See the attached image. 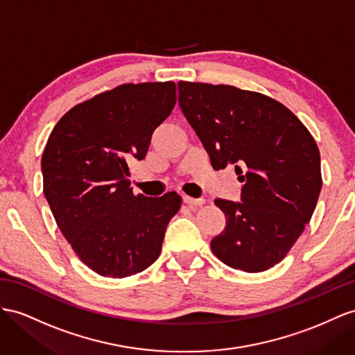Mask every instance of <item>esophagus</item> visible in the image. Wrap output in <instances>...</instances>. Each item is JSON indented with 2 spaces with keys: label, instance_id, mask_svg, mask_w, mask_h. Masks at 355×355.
I'll use <instances>...</instances> for the list:
<instances>
[{
  "label": "esophagus",
  "instance_id": "esophagus-1",
  "mask_svg": "<svg viewBox=\"0 0 355 355\" xmlns=\"http://www.w3.org/2000/svg\"><path fill=\"white\" fill-rule=\"evenodd\" d=\"M183 202H184V204H187L189 207H192V208H198V207H201V205L205 202V199H204V198H190V196H183Z\"/></svg>",
  "mask_w": 355,
  "mask_h": 355
}]
</instances>
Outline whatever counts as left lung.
<instances>
[{
    "label": "left lung",
    "mask_w": 355,
    "mask_h": 355,
    "mask_svg": "<svg viewBox=\"0 0 355 355\" xmlns=\"http://www.w3.org/2000/svg\"><path fill=\"white\" fill-rule=\"evenodd\" d=\"M178 105L213 169L234 165L240 202L214 199L226 217L211 250L235 270L275 267L309 223L320 196L321 157L298 118L264 94L178 83Z\"/></svg>",
    "instance_id": "obj_1"
}]
</instances>
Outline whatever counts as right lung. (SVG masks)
<instances>
[{"instance_id": "right-lung-1", "label": "right lung", "mask_w": 355, "mask_h": 355, "mask_svg": "<svg viewBox=\"0 0 355 355\" xmlns=\"http://www.w3.org/2000/svg\"><path fill=\"white\" fill-rule=\"evenodd\" d=\"M175 102L171 80L124 84L71 107L49 136L43 193L79 259L100 276L136 275L160 255L181 198L133 195L127 162L145 159Z\"/></svg>"}]
</instances>
